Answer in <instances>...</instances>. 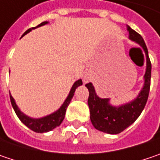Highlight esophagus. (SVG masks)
<instances>
[{
    "mask_svg": "<svg viewBox=\"0 0 160 160\" xmlns=\"http://www.w3.org/2000/svg\"><path fill=\"white\" fill-rule=\"evenodd\" d=\"M89 80V76L86 75V76L84 77V81H85V82H88Z\"/></svg>",
    "mask_w": 160,
    "mask_h": 160,
    "instance_id": "esophagus-1",
    "label": "esophagus"
}]
</instances>
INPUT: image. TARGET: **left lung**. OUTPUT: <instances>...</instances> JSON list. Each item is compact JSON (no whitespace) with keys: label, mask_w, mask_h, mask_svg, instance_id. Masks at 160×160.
I'll list each match as a JSON object with an SVG mask.
<instances>
[{"label":"left lung","mask_w":160,"mask_h":160,"mask_svg":"<svg viewBox=\"0 0 160 160\" xmlns=\"http://www.w3.org/2000/svg\"><path fill=\"white\" fill-rule=\"evenodd\" d=\"M128 37L131 41L139 44L146 54L147 68L144 75V86L136 99L121 106H112L109 104V99H101L96 94L92 83H87L86 87L89 89V104L90 120L96 129L108 134H118L133 122L145 108L150 89L151 78V62L148 57V52L145 42L140 34L127 26Z\"/></svg>","instance_id":"left-lung-1"}]
</instances>
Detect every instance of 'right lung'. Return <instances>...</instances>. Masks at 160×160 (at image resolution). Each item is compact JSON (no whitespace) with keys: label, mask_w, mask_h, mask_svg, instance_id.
Returning <instances> with one entry per match:
<instances>
[{"label":"right lung","mask_w":160,"mask_h":160,"mask_svg":"<svg viewBox=\"0 0 160 160\" xmlns=\"http://www.w3.org/2000/svg\"><path fill=\"white\" fill-rule=\"evenodd\" d=\"M48 23V22H43L41 24H39L38 26L34 27V28H31L29 30H27L25 32L23 33L24 36L25 34L29 33L33 29H36L38 27H41L42 25ZM82 85V80H77L73 86L71 87V91L67 97V99H65L64 103L61 105V107L58 110H56L55 112H53L52 114L48 115V116H45L43 118H32L28 117L27 115H25L24 113H22L21 111V109L18 108V106L16 105L15 103L14 99L12 98V96L10 94V99H11V102H12V108L14 109L16 115L18 116V118H20V120L23 123L25 126L29 128L30 129H32L33 131L37 132V133H43V132H48V131H51L53 128H55L56 127H59L61 124L62 120L64 119L65 117V113H66V109L68 108L70 102H71V99L73 98L74 96V92L76 89Z\"/></svg>","instance_id":"add662e5"}]
</instances>
